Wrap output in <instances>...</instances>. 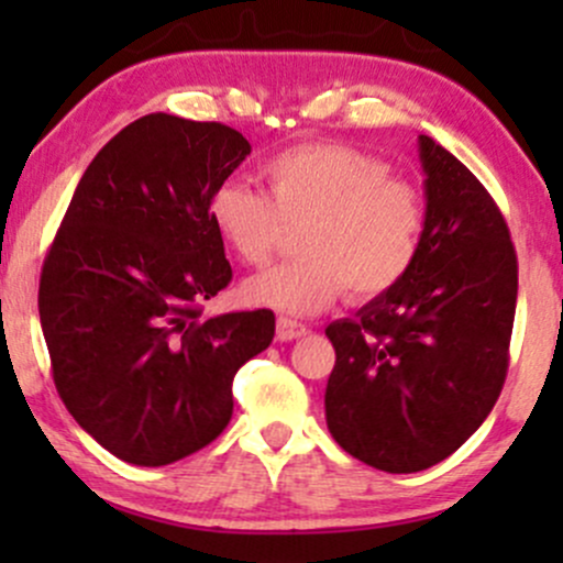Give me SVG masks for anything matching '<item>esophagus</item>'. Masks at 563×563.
I'll return each instance as SVG.
<instances>
[{
  "label": "esophagus",
  "instance_id": "esophagus-1",
  "mask_svg": "<svg viewBox=\"0 0 563 563\" xmlns=\"http://www.w3.org/2000/svg\"><path fill=\"white\" fill-rule=\"evenodd\" d=\"M309 328L301 325V322L290 320V318H277V339L280 341H294V339H301V335H307Z\"/></svg>",
  "mask_w": 563,
  "mask_h": 563
}]
</instances>
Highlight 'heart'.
<instances>
[{
	"mask_svg": "<svg viewBox=\"0 0 563 563\" xmlns=\"http://www.w3.org/2000/svg\"><path fill=\"white\" fill-rule=\"evenodd\" d=\"M267 192L222 183L211 192L217 235L243 264H264L283 230L299 228L303 260L243 283V299L283 314H318L349 294L376 299L421 256L429 206L421 187L391 177L384 158L339 142H301L264 161Z\"/></svg>",
	"mask_w": 563,
	"mask_h": 563,
	"instance_id": "1",
	"label": "heart"
}]
</instances>
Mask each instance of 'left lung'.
Listing matches in <instances>:
<instances>
[{
  "label": "left lung",
  "mask_w": 563,
  "mask_h": 563,
  "mask_svg": "<svg viewBox=\"0 0 563 563\" xmlns=\"http://www.w3.org/2000/svg\"><path fill=\"white\" fill-rule=\"evenodd\" d=\"M429 228L410 275L335 320L325 421L349 455L389 474L444 461L489 416L508 373L519 264L500 209L421 134Z\"/></svg>",
  "instance_id": "8db88e82"
}]
</instances>
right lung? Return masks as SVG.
Here are the masks:
<instances>
[{"label":"right lung","instance_id":"add662e5","mask_svg":"<svg viewBox=\"0 0 563 563\" xmlns=\"http://www.w3.org/2000/svg\"><path fill=\"white\" fill-rule=\"evenodd\" d=\"M249 140L151 113L84 172L38 280L55 389L87 434L134 466H169L222 434L238 367L273 344L269 309L200 318L232 280L211 192Z\"/></svg>","mask_w":563,"mask_h":563}]
</instances>
